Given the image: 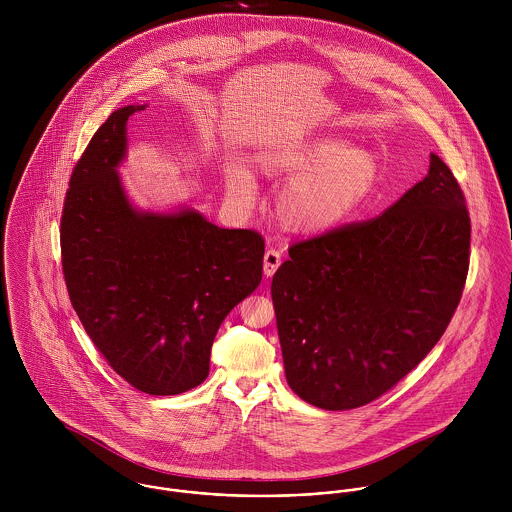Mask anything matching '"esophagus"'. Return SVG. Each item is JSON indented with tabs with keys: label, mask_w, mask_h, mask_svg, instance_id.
<instances>
[{
	"label": "esophagus",
	"mask_w": 512,
	"mask_h": 512,
	"mask_svg": "<svg viewBox=\"0 0 512 512\" xmlns=\"http://www.w3.org/2000/svg\"><path fill=\"white\" fill-rule=\"evenodd\" d=\"M280 264H282V252L276 248H268L264 254V274L268 278H272L276 274V270L280 268Z\"/></svg>",
	"instance_id": "34e87169"
}]
</instances>
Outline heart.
Returning <instances> with one entry per match:
<instances>
[{"label": "heart", "instance_id": "heart-1", "mask_svg": "<svg viewBox=\"0 0 512 512\" xmlns=\"http://www.w3.org/2000/svg\"><path fill=\"white\" fill-rule=\"evenodd\" d=\"M268 177H290L278 197V219L293 232H325L351 219L372 193L378 165L372 153L339 138H317L295 147H274L258 157ZM226 189L238 201L254 197L256 181L232 163Z\"/></svg>", "mask_w": 512, "mask_h": 512}]
</instances>
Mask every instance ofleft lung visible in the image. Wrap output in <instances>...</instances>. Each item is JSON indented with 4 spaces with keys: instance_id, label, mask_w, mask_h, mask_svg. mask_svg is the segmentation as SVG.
<instances>
[{
    "instance_id": "left-lung-1",
    "label": "left lung",
    "mask_w": 512,
    "mask_h": 512,
    "mask_svg": "<svg viewBox=\"0 0 512 512\" xmlns=\"http://www.w3.org/2000/svg\"><path fill=\"white\" fill-rule=\"evenodd\" d=\"M471 220L436 153L380 217L290 248L272 280L286 378L323 410L376 400L436 347L467 280Z\"/></svg>"
}]
</instances>
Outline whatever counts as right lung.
I'll return each mask as SVG.
<instances>
[{"instance_id": "obj_1", "label": "right lung", "mask_w": 512, "mask_h": 512, "mask_svg": "<svg viewBox=\"0 0 512 512\" xmlns=\"http://www.w3.org/2000/svg\"><path fill=\"white\" fill-rule=\"evenodd\" d=\"M124 106L74 165L61 217L63 274L74 311L126 382L153 396L199 386L220 323L262 280L264 238L220 228L193 209L138 211L120 181Z\"/></svg>"}]
</instances>
